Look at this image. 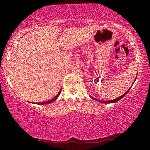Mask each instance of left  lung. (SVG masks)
Instances as JSON below:
<instances>
[{
    "label": "left lung",
    "mask_w": 150,
    "mask_h": 150,
    "mask_svg": "<svg viewBox=\"0 0 150 150\" xmlns=\"http://www.w3.org/2000/svg\"><path fill=\"white\" fill-rule=\"evenodd\" d=\"M136 79H135V80L134 81H136ZM131 88V87H130ZM129 89H130V88H129L128 89V90H127V91L126 92V93H124V94H123V95H122L121 96H120V97H118L117 98H116V99H114V100H108V101H103V100H98V99H96V98H94V97H92V96H90V98H92V99H94V100H96V101H98V102H102V103H105V104H112V103H116V102H117V101H119L120 100H121L122 98L123 97H124L125 96H126L127 94V92H129Z\"/></svg>",
    "instance_id": "1"
}]
</instances>
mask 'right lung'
<instances>
[{
  "mask_svg": "<svg viewBox=\"0 0 150 150\" xmlns=\"http://www.w3.org/2000/svg\"><path fill=\"white\" fill-rule=\"evenodd\" d=\"M61 90H62V88H61L60 89V91H59V92H58V94L54 98H52V99H51V100H48V101H46V102H38V103H33V104H38V105H45V104H50V103H52V102H54L55 100H57V98H58V96H59V95H60V92H61ZM32 103V102H31Z\"/></svg>",
  "mask_w": 150,
  "mask_h": 150,
  "instance_id": "1",
  "label": "right lung"
}]
</instances>
